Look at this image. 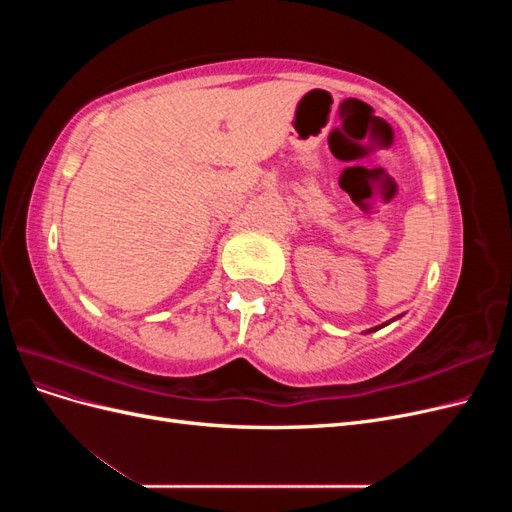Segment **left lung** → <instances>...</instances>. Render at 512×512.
I'll return each instance as SVG.
<instances>
[{"label":"left lung","instance_id":"1","mask_svg":"<svg viewBox=\"0 0 512 512\" xmlns=\"http://www.w3.org/2000/svg\"><path fill=\"white\" fill-rule=\"evenodd\" d=\"M384 324H386V322H384ZM371 331H378V327H376V329H369V331H367V333H371Z\"/></svg>","mask_w":512,"mask_h":512}]
</instances>
